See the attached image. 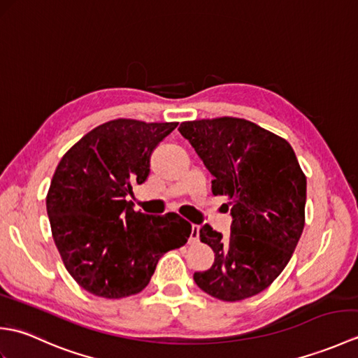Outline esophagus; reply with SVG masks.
Wrapping results in <instances>:
<instances>
[{
  "label": "esophagus",
  "instance_id": "34e87169",
  "mask_svg": "<svg viewBox=\"0 0 358 358\" xmlns=\"http://www.w3.org/2000/svg\"><path fill=\"white\" fill-rule=\"evenodd\" d=\"M199 229L200 227L196 224H192V232H191V238H189V243H196L199 241Z\"/></svg>",
  "mask_w": 358,
  "mask_h": 358
}]
</instances>
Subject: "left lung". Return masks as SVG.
<instances>
[{
	"label": "left lung",
	"mask_w": 358,
	"mask_h": 358,
	"mask_svg": "<svg viewBox=\"0 0 358 358\" xmlns=\"http://www.w3.org/2000/svg\"><path fill=\"white\" fill-rule=\"evenodd\" d=\"M180 134L212 173V194L224 195L231 235L204 224L200 240L214 264L195 272L196 286L224 301L264 291L286 268L305 227L306 177L286 140L243 118L185 121Z\"/></svg>",
	"instance_id": "1"
}]
</instances>
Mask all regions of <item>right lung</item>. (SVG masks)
Instances as JSON below:
<instances>
[{
  "label": "right lung",
  "instance_id": "obj_1",
  "mask_svg": "<svg viewBox=\"0 0 358 358\" xmlns=\"http://www.w3.org/2000/svg\"><path fill=\"white\" fill-rule=\"evenodd\" d=\"M178 123L112 120L66 152L45 208L67 272L87 292L123 299L141 292L167 250L186 245L192 226L169 212L134 210L126 196L150 172V155Z\"/></svg>",
  "mask_w": 358,
  "mask_h": 358
}]
</instances>
